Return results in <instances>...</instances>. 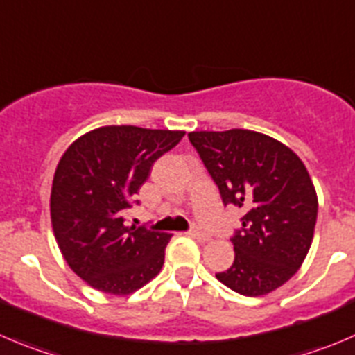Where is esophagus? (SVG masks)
I'll list each match as a JSON object with an SVG mask.
<instances>
[{"instance_id":"34e87169","label":"esophagus","mask_w":355,"mask_h":355,"mask_svg":"<svg viewBox=\"0 0 355 355\" xmlns=\"http://www.w3.org/2000/svg\"><path fill=\"white\" fill-rule=\"evenodd\" d=\"M191 236L194 237V239L201 241V243H206V241H209L208 234L202 232V230H199V229H192V230H191Z\"/></svg>"}]
</instances>
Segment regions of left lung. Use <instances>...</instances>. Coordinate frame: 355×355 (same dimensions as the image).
<instances>
[{
  "label": "left lung",
  "mask_w": 355,
  "mask_h": 355,
  "mask_svg": "<svg viewBox=\"0 0 355 355\" xmlns=\"http://www.w3.org/2000/svg\"><path fill=\"white\" fill-rule=\"evenodd\" d=\"M189 140L218 185L223 205L244 209L234 263L216 279L244 297L283 286L300 269L314 237L318 194L300 157L251 130L191 132Z\"/></svg>",
  "instance_id": "left-lung-1"
}]
</instances>
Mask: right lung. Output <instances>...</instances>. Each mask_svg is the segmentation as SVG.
Listing matches in <instances>:
<instances>
[{
	"instance_id": "add662e5",
	"label": "right lung",
	"mask_w": 355,
	"mask_h": 355,
	"mask_svg": "<svg viewBox=\"0 0 355 355\" xmlns=\"http://www.w3.org/2000/svg\"><path fill=\"white\" fill-rule=\"evenodd\" d=\"M185 132L102 126L67 147L55 170L50 215L65 261L109 295L140 290L159 274L171 234L126 227L125 213L157 157Z\"/></svg>"
}]
</instances>
